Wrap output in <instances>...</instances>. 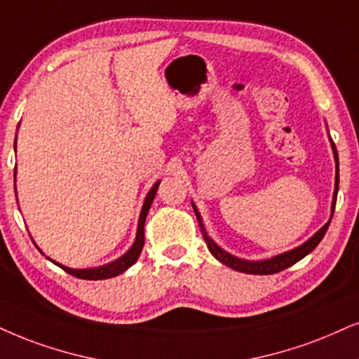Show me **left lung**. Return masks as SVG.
<instances>
[{
	"instance_id": "obj_1",
	"label": "left lung",
	"mask_w": 359,
	"mask_h": 359,
	"mask_svg": "<svg viewBox=\"0 0 359 359\" xmlns=\"http://www.w3.org/2000/svg\"><path fill=\"white\" fill-rule=\"evenodd\" d=\"M333 152H334V161H337V189H334V195H333V208L331 210L334 212V205H337V195H338V185H339V169H338V151L337 147H334L333 144ZM194 207V212H195V217H197L198 220V226H201V232L203 235V240H205L208 250L213 257L217 258V260L224 263V265L230 266V269L237 270V271H243V273H250V275H271V273H278V271L288 269V266L294 265L297 262H300L303 257H306L308 253L313 252L316 248V245L321 242V238L325 237L326 230H328L330 226V222L328 224H325L321 229L316 232L313 237L308 240L302 245V247L298 248H293V250H290L287 253H281V255H276L273 258H269V260H263V262H247V260H240V258L230 255V253H226L225 250H222V248L217 245L213 240L208 237L205 229H203V224H202V219H201V213L197 212V208L192 203Z\"/></svg>"
}]
</instances>
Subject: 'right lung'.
I'll return each mask as SVG.
<instances>
[{
    "label": "right lung",
    "mask_w": 359,
    "mask_h": 359,
    "mask_svg": "<svg viewBox=\"0 0 359 359\" xmlns=\"http://www.w3.org/2000/svg\"><path fill=\"white\" fill-rule=\"evenodd\" d=\"M15 147H16V142H15ZM158 184L161 182H157L156 185H154V187L151 189V192L147 194L146 202H144V207H142V212H140V219H139V225H137V237H135L134 245L130 247V250L127 252L126 255L117 258L116 262L107 263V265H104V266H99V269H89V270H74V269H67V266H65V265H59V263H56V262L54 263L61 266V269L67 271L69 275L78 276V278H83V280L112 278V276L121 275L122 271H126L129 266H133L134 263L137 262L140 252H142V248H144V240H146L144 238V224H146L147 212H149V208H151L154 197H156V194H157Z\"/></svg>",
    "instance_id": "obj_1"
}]
</instances>
